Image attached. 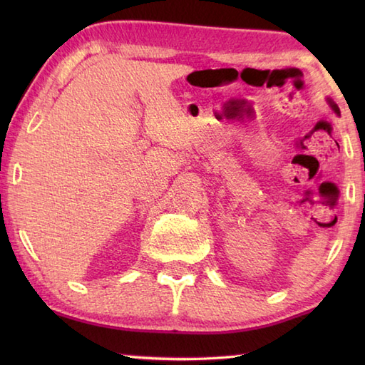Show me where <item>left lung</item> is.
<instances>
[{
    "instance_id": "left-lung-1",
    "label": "left lung",
    "mask_w": 365,
    "mask_h": 365,
    "mask_svg": "<svg viewBox=\"0 0 365 365\" xmlns=\"http://www.w3.org/2000/svg\"><path fill=\"white\" fill-rule=\"evenodd\" d=\"M328 103H329V106L332 108V111H334L336 114H340V111H339V106H337L334 102H332L331 98H328Z\"/></svg>"
}]
</instances>
